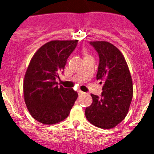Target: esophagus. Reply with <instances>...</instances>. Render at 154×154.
Returning a JSON list of instances; mask_svg holds the SVG:
<instances>
[{"label":"esophagus","mask_w":154,"mask_h":154,"mask_svg":"<svg viewBox=\"0 0 154 154\" xmlns=\"http://www.w3.org/2000/svg\"><path fill=\"white\" fill-rule=\"evenodd\" d=\"M83 93H84V92H82V91H81V90H79L78 91V94H79V95H82V94H83Z\"/></svg>","instance_id":"34e87169"}]
</instances>
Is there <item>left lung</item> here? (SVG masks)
Returning a JSON list of instances; mask_svg holds the SVG:
<instances>
[{
	"mask_svg": "<svg viewBox=\"0 0 154 154\" xmlns=\"http://www.w3.org/2000/svg\"><path fill=\"white\" fill-rule=\"evenodd\" d=\"M90 44L99 54L96 79L103 86L100 98L91 94L92 103L85 109V117L97 127L112 129L127 115L133 98V80L124 56L115 45L105 41Z\"/></svg>",
	"mask_w": 154,
	"mask_h": 154,
	"instance_id": "obj_1",
	"label": "left lung"
}]
</instances>
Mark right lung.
I'll list each match as a JSON object with an SVG mask.
<instances>
[{
	"instance_id": "add662e5",
	"label": "right lung",
	"mask_w": 154,
	"mask_h": 154,
	"mask_svg": "<svg viewBox=\"0 0 154 154\" xmlns=\"http://www.w3.org/2000/svg\"><path fill=\"white\" fill-rule=\"evenodd\" d=\"M78 40H53L39 48L31 58L23 82V93L31 116L45 125L68 117L78 97L72 89L58 87L55 79L64 70Z\"/></svg>"
}]
</instances>
